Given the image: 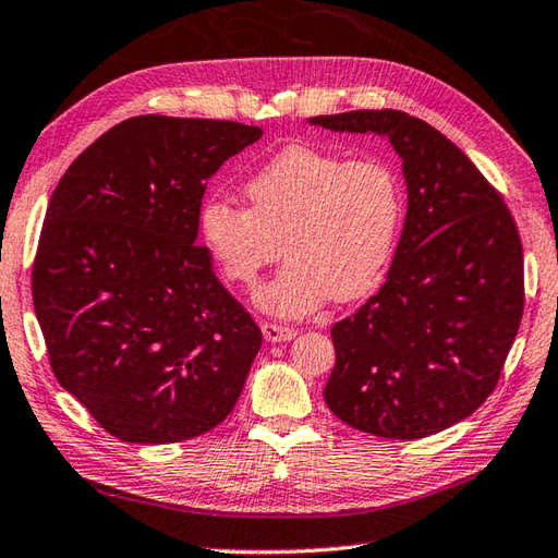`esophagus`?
I'll return each mask as SVG.
<instances>
[{
	"label": "esophagus",
	"mask_w": 558,
	"mask_h": 558,
	"mask_svg": "<svg viewBox=\"0 0 558 558\" xmlns=\"http://www.w3.org/2000/svg\"><path fill=\"white\" fill-rule=\"evenodd\" d=\"M263 335L267 342H289L295 335H299V329L293 327H283L277 323H263Z\"/></svg>",
	"instance_id": "34e87169"
}]
</instances>
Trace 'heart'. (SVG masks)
I'll return each mask as SVG.
<instances>
[{"mask_svg":"<svg viewBox=\"0 0 558 558\" xmlns=\"http://www.w3.org/2000/svg\"><path fill=\"white\" fill-rule=\"evenodd\" d=\"M250 207L209 197L199 233L221 271L253 287L283 253L289 259L257 303L283 317L308 315L337 295L366 293L390 263L402 219V180L383 158H347L291 144L245 183Z\"/></svg>","mask_w":558,"mask_h":558,"instance_id":"obj_1","label":"heart"}]
</instances>
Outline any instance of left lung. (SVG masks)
I'll return each mask as SVG.
<instances>
[{
    "label": "left lung",
    "mask_w": 558,
    "mask_h": 558,
    "mask_svg": "<svg viewBox=\"0 0 558 558\" xmlns=\"http://www.w3.org/2000/svg\"><path fill=\"white\" fill-rule=\"evenodd\" d=\"M388 136L407 219L380 291L332 327V414L363 434L414 440L480 409L515 342L525 275L513 214L462 149L402 110L311 118Z\"/></svg>",
    "instance_id": "left-lung-1"
}]
</instances>
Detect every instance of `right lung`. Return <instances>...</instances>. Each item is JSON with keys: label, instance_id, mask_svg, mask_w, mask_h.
<instances>
[{"label": "right lung", "instance_id": "right-lung-1", "mask_svg": "<svg viewBox=\"0 0 558 558\" xmlns=\"http://www.w3.org/2000/svg\"><path fill=\"white\" fill-rule=\"evenodd\" d=\"M259 136L231 120L130 118L52 192L33 308L54 378L110 436L190 440L243 392L263 332L195 241L209 178Z\"/></svg>", "mask_w": 558, "mask_h": 558}]
</instances>
